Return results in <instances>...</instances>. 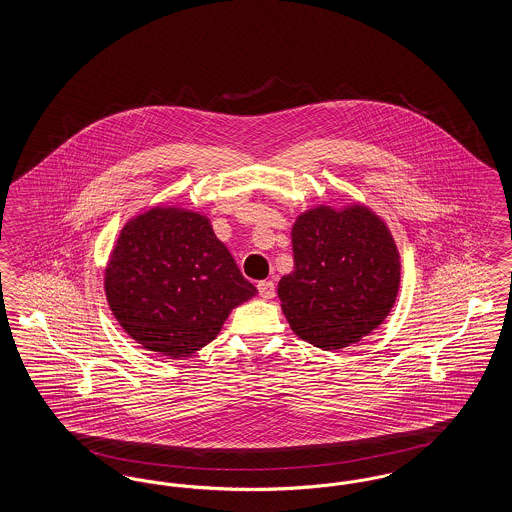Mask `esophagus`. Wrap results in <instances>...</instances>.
Returning a JSON list of instances; mask_svg holds the SVG:
<instances>
[{
	"label": "esophagus",
	"mask_w": 512,
	"mask_h": 512,
	"mask_svg": "<svg viewBox=\"0 0 512 512\" xmlns=\"http://www.w3.org/2000/svg\"><path fill=\"white\" fill-rule=\"evenodd\" d=\"M257 290H259V295L263 299H272L274 297V282L272 280H263V282L257 284Z\"/></svg>",
	"instance_id": "obj_1"
}]
</instances>
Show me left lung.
<instances>
[{"label":"left lung","instance_id":"obj_1","mask_svg":"<svg viewBox=\"0 0 512 512\" xmlns=\"http://www.w3.org/2000/svg\"><path fill=\"white\" fill-rule=\"evenodd\" d=\"M293 270L278 297L293 334L326 351L363 340L390 315L401 257L388 224L365 203L315 205L292 226Z\"/></svg>","mask_w":512,"mask_h":512}]
</instances>
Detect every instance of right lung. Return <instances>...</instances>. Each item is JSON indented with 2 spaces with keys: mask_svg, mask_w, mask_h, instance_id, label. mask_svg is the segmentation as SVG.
I'll return each mask as SVG.
<instances>
[{
  "mask_svg": "<svg viewBox=\"0 0 512 512\" xmlns=\"http://www.w3.org/2000/svg\"><path fill=\"white\" fill-rule=\"evenodd\" d=\"M103 288L122 330L171 359L215 340L232 309L257 293L211 219L180 205H153L126 220Z\"/></svg>",
  "mask_w": 512,
  "mask_h": 512,
  "instance_id": "obj_1",
  "label": "right lung"
}]
</instances>
